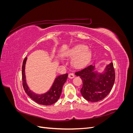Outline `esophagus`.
<instances>
[{
    "mask_svg": "<svg viewBox=\"0 0 133 133\" xmlns=\"http://www.w3.org/2000/svg\"><path fill=\"white\" fill-rule=\"evenodd\" d=\"M68 76H69V78L70 79H73V78L75 77L74 74L73 73H69V75H68Z\"/></svg>",
    "mask_w": 133,
    "mask_h": 133,
    "instance_id": "esophagus-1",
    "label": "esophagus"
}]
</instances>
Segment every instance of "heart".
<instances>
[{"label": "heart", "instance_id": "1", "mask_svg": "<svg viewBox=\"0 0 133 133\" xmlns=\"http://www.w3.org/2000/svg\"><path fill=\"white\" fill-rule=\"evenodd\" d=\"M65 56L74 58L72 62L73 65L75 68L80 69L85 67L89 63L92 57V53L87 46L79 44L66 51Z\"/></svg>", "mask_w": 133, "mask_h": 133}]
</instances>
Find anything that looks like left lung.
<instances>
[{
  "label": "left lung",
  "mask_w": 133,
  "mask_h": 133,
  "mask_svg": "<svg viewBox=\"0 0 133 133\" xmlns=\"http://www.w3.org/2000/svg\"><path fill=\"white\" fill-rule=\"evenodd\" d=\"M75 74L83 80L80 92L83 98L91 102H97L105 98L115 82V74L112 63L108 64L102 73L95 71V66L90 65Z\"/></svg>",
  "instance_id": "obj_1"
}]
</instances>
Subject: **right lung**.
<instances>
[{"label": "right lung", "mask_w": 133, "mask_h": 133, "mask_svg": "<svg viewBox=\"0 0 133 133\" xmlns=\"http://www.w3.org/2000/svg\"><path fill=\"white\" fill-rule=\"evenodd\" d=\"M27 58L24 60L22 65V80L23 86L25 91L29 97L34 102L41 105H50L58 101L62 93L63 86L66 81L68 74H65L58 76L56 78L55 81L50 90L46 93L38 95L31 91L28 87L25 79V67Z\"/></svg>", "instance_id": "add662e5"}]
</instances>
